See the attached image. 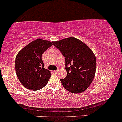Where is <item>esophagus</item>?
Masks as SVG:
<instances>
[{"label": "esophagus", "mask_w": 122, "mask_h": 122, "mask_svg": "<svg viewBox=\"0 0 122 122\" xmlns=\"http://www.w3.org/2000/svg\"><path fill=\"white\" fill-rule=\"evenodd\" d=\"M53 72H54L55 74H57L58 73V70H55V71H54Z\"/></svg>", "instance_id": "1"}]
</instances>
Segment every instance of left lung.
<instances>
[{
	"label": "left lung",
	"mask_w": 122,
	"mask_h": 122,
	"mask_svg": "<svg viewBox=\"0 0 122 122\" xmlns=\"http://www.w3.org/2000/svg\"><path fill=\"white\" fill-rule=\"evenodd\" d=\"M53 44L65 57L67 76L61 79L63 86L73 94L86 91L94 80L97 69L96 57L92 50L74 37L54 41Z\"/></svg>",
	"instance_id": "8db88e82"
}]
</instances>
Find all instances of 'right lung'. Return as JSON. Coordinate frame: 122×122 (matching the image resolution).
I'll return each instance as SVG.
<instances>
[{"mask_svg":"<svg viewBox=\"0 0 122 122\" xmlns=\"http://www.w3.org/2000/svg\"><path fill=\"white\" fill-rule=\"evenodd\" d=\"M52 45V42L38 38L26 45L17 55L15 72L20 82L26 88L36 91L47 84L51 73L44 67L42 55Z\"/></svg>","mask_w":122,"mask_h":122,"instance_id":"right-lung-1","label":"right lung"}]
</instances>
